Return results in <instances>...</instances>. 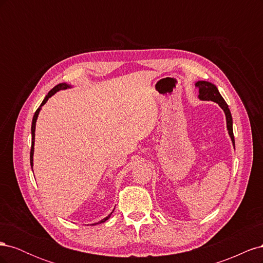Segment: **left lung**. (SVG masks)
Listing matches in <instances>:
<instances>
[{"label": "left lung", "instance_id": "obj_1", "mask_svg": "<svg viewBox=\"0 0 263 263\" xmlns=\"http://www.w3.org/2000/svg\"><path fill=\"white\" fill-rule=\"evenodd\" d=\"M195 86L198 89V98L202 101H213L222 108L226 115V123H227V129L230 138H232L233 145L235 147V138H234V133H233V117L230 114V110L228 108L227 103L225 100L222 99L220 93L218 92V89L216 85L208 82V81H197L195 83Z\"/></svg>", "mask_w": 263, "mask_h": 263}]
</instances>
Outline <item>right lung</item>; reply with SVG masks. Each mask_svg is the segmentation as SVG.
<instances>
[{
  "label": "right lung",
  "instance_id": "1",
  "mask_svg": "<svg viewBox=\"0 0 263 263\" xmlns=\"http://www.w3.org/2000/svg\"><path fill=\"white\" fill-rule=\"evenodd\" d=\"M71 85H69V84H67V83H60V84H58V85H55L52 90H50L49 92H48V94L46 95V98L44 99V101H43V103L41 104V106H39L38 108H37V110L35 112V114H34V117H33V123H31V148H30V165H31V168H33V156H34V142H35V128H36V121H37V117H38V114H39V112H41V109H42V106L44 105V104H46V102L48 101V99L49 98H51L52 95L55 93V92H58V91H60V90H66V89H68V87H70ZM113 213V212H112ZM112 213H110L107 217H105V218H103L102 220H100L99 222H95V224H93V225H97V224H101V222H104V221H106L109 217H110V215H112Z\"/></svg>",
  "mask_w": 263,
  "mask_h": 263
}]
</instances>
